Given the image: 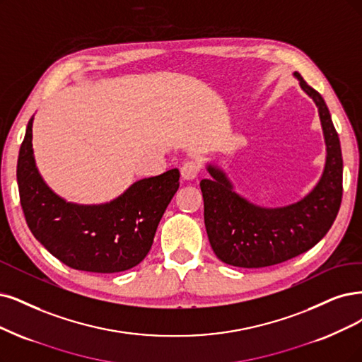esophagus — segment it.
<instances>
[{
    "instance_id": "34e87169",
    "label": "esophagus",
    "mask_w": 362,
    "mask_h": 362,
    "mask_svg": "<svg viewBox=\"0 0 362 362\" xmlns=\"http://www.w3.org/2000/svg\"><path fill=\"white\" fill-rule=\"evenodd\" d=\"M199 173V165L197 163H194V160H188V163H185L180 168V174H182V179L183 180H194L197 179Z\"/></svg>"
}]
</instances>
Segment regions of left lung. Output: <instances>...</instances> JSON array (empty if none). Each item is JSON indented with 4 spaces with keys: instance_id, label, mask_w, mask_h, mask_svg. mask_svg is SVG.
<instances>
[{
    "instance_id": "obj_1",
    "label": "left lung",
    "mask_w": 362,
    "mask_h": 362,
    "mask_svg": "<svg viewBox=\"0 0 362 362\" xmlns=\"http://www.w3.org/2000/svg\"><path fill=\"white\" fill-rule=\"evenodd\" d=\"M301 89L317 107L325 141V164L313 189L297 203L262 207L235 192L222 167L207 163L210 179L199 182L204 198V223L216 257L234 267L261 269L280 264L312 249L331 228L343 195V158L339 134L322 95L293 73Z\"/></svg>"
}]
</instances>
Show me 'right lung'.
<instances>
[{"label":"right lung","instance_id":"obj_1","mask_svg":"<svg viewBox=\"0 0 362 362\" xmlns=\"http://www.w3.org/2000/svg\"><path fill=\"white\" fill-rule=\"evenodd\" d=\"M33 122L34 116L21 146L16 176L25 219L34 237L74 270L119 273L140 264L179 189V170L134 182L124 194L103 204L70 203L49 188L37 168Z\"/></svg>","mask_w":362,"mask_h":362}]
</instances>
